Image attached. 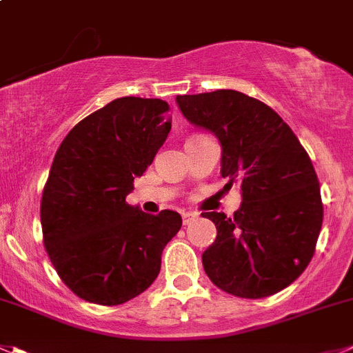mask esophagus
<instances>
[{"instance_id":"34e87169","label":"esophagus","mask_w":353,"mask_h":353,"mask_svg":"<svg viewBox=\"0 0 353 353\" xmlns=\"http://www.w3.org/2000/svg\"><path fill=\"white\" fill-rule=\"evenodd\" d=\"M195 217H196L195 212H183V223L184 225H190Z\"/></svg>"}]
</instances>
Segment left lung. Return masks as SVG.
Here are the masks:
<instances>
[{
    "label": "left lung",
    "instance_id": "obj_1",
    "mask_svg": "<svg viewBox=\"0 0 353 353\" xmlns=\"http://www.w3.org/2000/svg\"><path fill=\"white\" fill-rule=\"evenodd\" d=\"M192 123L214 132L221 174L242 188L233 216L203 212L217 236L202 254L214 285L239 298L282 291L314 258L324 205L312 160L288 123L265 102L236 90L177 95Z\"/></svg>",
    "mask_w": 353,
    "mask_h": 353
}]
</instances>
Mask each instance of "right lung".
I'll return each mask as SVG.
<instances>
[{"label":"right lung","mask_w":353,"mask_h":353,"mask_svg":"<svg viewBox=\"0 0 353 353\" xmlns=\"http://www.w3.org/2000/svg\"><path fill=\"white\" fill-rule=\"evenodd\" d=\"M169 110L161 99H114L78 121L55 153L39 207L43 243L85 301L114 306L146 291L183 225L174 210L151 216L125 200L169 136Z\"/></svg>","instance_id":"obj_1"}]
</instances>
